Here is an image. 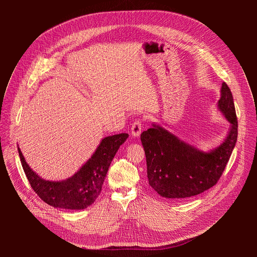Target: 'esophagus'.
<instances>
[{"mask_svg":"<svg viewBox=\"0 0 257 257\" xmlns=\"http://www.w3.org/2000/svg\"><path fill=\"white\" fill-rule=\"evenodd\" d=\"M141 129H142V122L141 120H136L135 122H133L132 126H131V134L135 137L139 136L141 133Z\"/></svg>","mask_w":257,"mask_h":257,"instance_id":"obj_1","label":"esophagus"}]
</instances>
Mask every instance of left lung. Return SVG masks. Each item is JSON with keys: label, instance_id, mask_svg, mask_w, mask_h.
<instances>
[{"label": "left lung", "instance_id": "left-lung-1", "mask_svg": "<svg viewBox=\"0 0 257 257\" xmlns=\"http://www.w3.org/2000/svg\"><path fill=\"white\" fill-rule=\"evenodd\" d=\"M217 105L231 123L225 141L209 153L180 140L159 125L143 131L149 183L161 196L176 200L198 195L214 186L230 160L238 137V120L231 89L223 83Z\"/></svg>", "mask_w": 257, "mask_h": 257}]
</instances>
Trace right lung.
Listing matches in <instances>:
<instances>
[{
	"label": "right lung",
	"mask_w": 257,
	"mask_h": 257,
	"mask_svg": "<svg viewBox=\"0 0 257 257\" xmlns=\"http://www.w3.org/2000/svg\"><path fill=\"white\" fill-rule=\"evenodd\" d=\"M127 133L104 137L92 157L71 178L53 182L36 175L18 153L29 184L39 197L51 206L65 209H83L91 205L101 191L104 178L120 145L128 138Z\"/></svg>",
	"instance_id": "obj_1"
}]
</instances>
